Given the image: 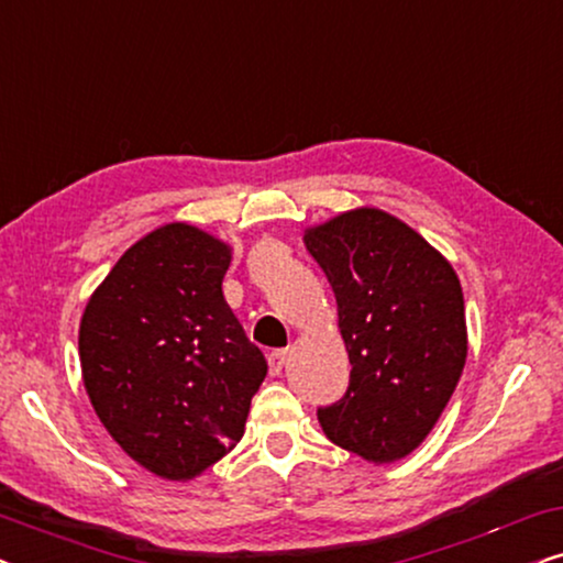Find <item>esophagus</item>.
<instances>
[{
  "label": "esophagus",
  "mask_w": 563,
  "mask_h": 563,
  "mask_svg": "<svg viewBox=\"0 0 563 563\" xmlns=\"http://www.w3.org/2000/svg\"><path fill=\"white\" fill-rule=\"evenodd\" d=\"M287 356H289L287 349H276V351L268 353V372L282 374L284 364H287Z\"/></svg>",
  "instance_id": "1"
}]
</instances>
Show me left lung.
I'll use <instances>...</instances> for the list:
<instances>
[{"mask_svg":"<svg viewBox=\"0 0 563 563\" xmlns=\"http://www.w3.org/2000/svg\"><path fill=\"white\" fill-rule=\"evenodd\" d=\"M338 302L351 361L345 395L318 407L325 435L374 464L418 449L466 364L459 276L426 238L382 210L343 212L305 233Z\"/></svg>","mask_w":563,"mask_h":563,"instance_id":"obj_1","label":"left lung"}]
</instances>
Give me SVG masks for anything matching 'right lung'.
Segmentation results:
<instances>
[{"instance_id": "obj_1", "label": "right lung", "mask_w": 563, "mask_h": 563, "mask_svg": "<svg viewBox=\"0 0 563 563\" xmlns=\"http://www.w3.org/2000/svg\"><path fill=\"white\" fill-rule=\"evenodd\" d=\"M230 249L172 222L141 238L84 310L79 356L97 418L164 479H191L243 438L264 353L225 302Z\"/></svg>"}]
</instances>
